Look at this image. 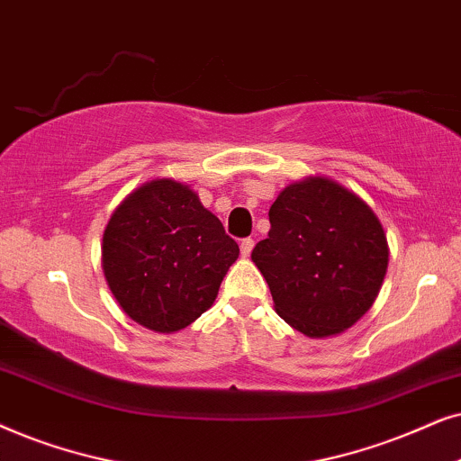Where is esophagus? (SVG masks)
Masks as SVG:
<instances>
[{"label":"esophagus","instance_id":"1","mask_svg":"<svg viewBox=\"0 0 461 461\" xmlns=\"http://www.w3.org/2000/svg\"><path fill=\"white\" fill-rule=\"evenodd\" d=\"M253 247H255L253 238H244V240L240 242V253H242V257H249L250 250H253Z\"/></svg>","mask_w":461,"mask_h":461}]
</instances>
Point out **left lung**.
<instances>
[{"label": "left lung", "instance_id": "8db88e82", "mask_svg": "<svg viewBox=\"0 0 461 461\" xmlns=\"http://www.w3.org/2000/svg\"><path fill=\"white\" fill-rule=\"evenodd\" d=\"M269 223L250 259L282 321L318 339L369 312L388 269V240L363 198L327 176H308L282 189Z\"/></svg>", "mask_w": 461, "mask_h": 461}]
</instances>
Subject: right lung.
Listing matches in <instances>:
<instances>
[{
	"label": "right lung",
	"instance_id": "add662e5",
	"mask_svg": "<svg viewBox=\"0 0 461 461\" xmlns=\"http://www.w3.org/2000/svg\"><path fill=\"white\" fill-rule=\"evenodd\" d=\"M238 255L221 221L175 179L134 189L103 234L109 291L126 316L156 333H175L204 314Z\"/></svg>",
	"mask_w": 461,
	"mask_h": 461
}]
</instances>
